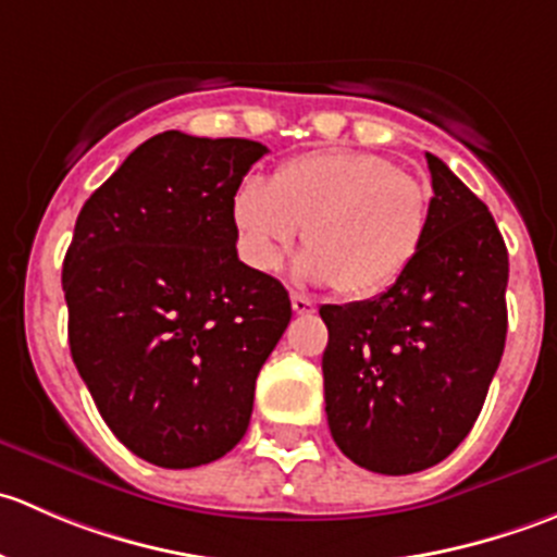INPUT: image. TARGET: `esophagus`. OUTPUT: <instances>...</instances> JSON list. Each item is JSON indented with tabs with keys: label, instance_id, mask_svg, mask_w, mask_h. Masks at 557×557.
Instances as JSON below:
<instances>
[{
	"label": "esophagus",
	"instance_id": "obj_1",
	"mask_svg": "<svg viewBox=\"0 0 557 557\" xmlns=\"http://www.w3.org/2000/svg\"><path fill=\"white\" fill-rule=\"evenodd\" d=\"M290 307H294L296 314H312L314 310H318V307H314V301H310L307 296H301V294L290 296Z\"/></svg>",
	"mask_w": 557,
	"mask_h": 557
}]
</instances>
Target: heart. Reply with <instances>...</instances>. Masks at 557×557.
<instances>
[{"mask_svg": "<svg viewBox=\"0 0 557 557\" xmlns=\"http://www.w3.org/2000/svg\"><path fill=\"white\" fill-rule=\"evenodd\" d=\"M239 252L272 272L305 226L296 272L361 299L396 283L429 234V194L396 164L361 150L288 161L272 183L247 177L232 201Z\"/></svg>", "mask_w": 557, "mask_h": 557, "instance_id": "heart-1", "label": "heart"}]
</instances>
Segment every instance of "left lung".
<instances>
[{"label":"left lung","mask_w":557,"mask_h":557,"mask_svg":"<svg viewBox=\"0 0 557 557\" xmlns=\"http://www.w3.org/2000/svg\"><path fill=\"white\" fill-rule=\"evenodd\" d=\"M412 267L352 305H323L325 414L336 447L377 474L445 460L474 425L507 342L509 256L485 201L445 161Z\"/></svg>","instance_id":"1"}]
</instances>
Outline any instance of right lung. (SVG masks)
Returning <instances> with one entry per match:
<instances>
[{
    "label": "right lung",
    "mask_w": 557,
    "mask_h": 557,
    "mask_svg": "<svg viewBox=\"0 0 557 557\" xmlns=\"http://www.w3.org/2000/svg\"><path fill=\"white\" fill-rule=\"evenodd\" d=\"M263 153L252 139L156 134L77 215L61 269L72 361L148 463L194 469L232 450L290 323L283 283L237 256L232 201Z\"/></svg>",
    "instance_id": "1"
}]
</instances>
